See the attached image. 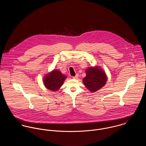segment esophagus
I'll use <instances>...</instances> for the list:
<instances>
[{
  "instance_id": "34e87169",
  "label": "esophagus",
  "mask_w": 146,
  "mask_h": 146,
  "mask_svg": "<svg viewBox=\"0 0 146 146\" xmlns=\"http://www.w3.org/2000/svg\"><path fill=\"white\" fill-rule=\"evenodd\" d=\"M78 76H79V75L77 74V75H76V76H72V78H73V79H77V78H78Z\"/></svg>"
}]
</instances>
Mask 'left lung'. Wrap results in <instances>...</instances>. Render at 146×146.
<instances>
[{"mask_svg": "<svg viewBox=\"0 0 146 146\" xmlns=\"http://www.w3.org/2000/svg\"><path fill=\"white\" fill-rule=\"evenodd\" d=\"M84 84L91 92H95L102 88L107 82V76L103 70L98 67H89L86 70Z\"/></svg>", "mask_w": 146, "mask_h": 146, "instance_id": "8db88e82", "label": "left lung"}]
</instances>
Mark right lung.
<instances>
[{
	"instance_id": "1",
	"label": "right lung",
	"mask_w": 146,
	"mask_h": 146,
	"mask_svg": "<svg viewBox=\"0 0 146 146\" xmlns=\"http://www.w3.org/2000/svg\"><path fill=\"white\" fill-rule=\"evenodd\" d=\"M66 76L58 70H54L50 74H48L44 79V84L45 87L52 91H57L62 86Z\"/></svg>"
}]
</instances>
